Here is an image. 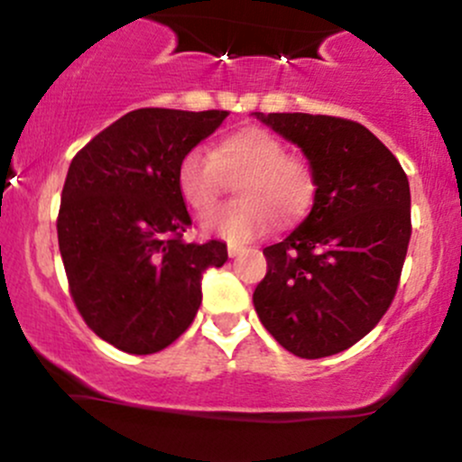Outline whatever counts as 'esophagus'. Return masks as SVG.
I'll return each mask as SVG.
<instances>
[{"mask_svg": "<svg viewBox=\"0 0 462 462\" xmlns=\"http://www.w3.org/2000/svg\"><path fill=\"white\" fill-rule=\"evenodd\" d=\"M241 252H243V247L236 245V243H230V245H227V254H230V258L238 256V254H241Z\"/></svg>", "mask_w": 462, "mask_h": 462, "instance_id": "esophagus-1", "label": "esophagus"}]
</instances>
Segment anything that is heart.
<instances>
[{
	"label": "heart",
	"mask_w": 462,
	"mask_h": 462,
	"mask_svg": "<svg viewBox=\"0 0 462 462\" xmlns=\"http://www.w3.org/2000/svg\"><path fill=\"white\" fill-rule=\"evenodd\" d=\"M235 182L238 199L206 221V230L227 241H252L269 226L289 227L309 213L315 171L264 128L230 132L213 152L190 147L178 167V189L189 208L208 217Z\"/></svg>",
	"instance_id": "1"
}]
</instances>
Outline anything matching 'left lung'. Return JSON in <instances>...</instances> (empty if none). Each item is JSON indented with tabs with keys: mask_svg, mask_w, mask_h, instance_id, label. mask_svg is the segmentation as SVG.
<instances>
[{
	"mask_svg": "<svg viewBox=\"0 0 462 462\" xmlns=\"http://www.w3.org/2000/svg\"><path fill=\"white\" fill-rule=\"evenodd\" d=\"M301 147L315 171L310 215L263 249L258 319L300 358L343 352L375 328L400 284L411 241V189L397 158L356 121L256 113Z\"/></svg>",
	"mask_w": 462,
	"mask_h": 462,
	"instance_id": "obj_1",
	"label": "left lung"
}]
</instances>
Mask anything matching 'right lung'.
<instances>
[{
    "instance_id": "right-lung-1",
    "label": "right lung",
    "mask_w": 462,
    "mask_h": 462,
    "mask_svg": "<svg viewBox=\"0 0 462 462\" xmlns=\"http://www.w3.org/2000/svg\"><path fill=\"white\" fill-rule=\"evenodd\" d=\"M226 110L139 108L73 156L58 210L69 293L87 326L121 352L156 354L193 323L201 273L227 261L221 241L187 243L178 167Z\"/></svg>"
}]
</instances>
